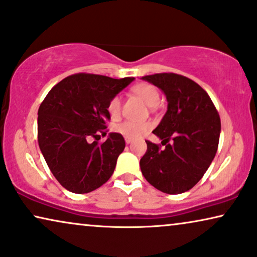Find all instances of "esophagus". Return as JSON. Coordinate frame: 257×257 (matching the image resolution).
Wrapping results in <instances>:
<instances>
[{"instance_id":"esophagus-1","label":"esophagus","mask_w":257,"mask_h":257,"mask_svg":"<svg viewBox=\"0 0 257 257\" xmlns=\"http://www.w3.org/2000/svg\"><path fill=\"white\" fill-rule=\"evenodd\" d=\"M125 143L128 145V144L132 143V139H131V138H125Z\"/></svg>"}]
</instances>
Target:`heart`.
<instances>
[{
  "mask_svg": "<svg viewBox=\"0 0 257 257\" xmlns=\"http://www.w3.org/2000/svg\"><path fill=\"white\" fill-rule=\"evenodd\" d=\"M132 92L139 97L147 106L153 107L157 106L159 103V92L158 90L151 84L142 83L137 84L132 87ZM108 113L112 118H117L120 114L121 111V98L119 96H114L108 101L107 105ZM152 127V124L150 121H135V120H125L115 126V131L120 135L125 136L126 138L136 139L142 137L144 133H146Z\"/></svg>",
  "mask_w": 257,
  "mask_h": 257,
  "instance_id": "1",
  "label": "heart"
}]
</instances>
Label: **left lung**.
Wrapping results in <instances>:
<instances>
[{"label": "left lung", "instance_id": "1", "mask_svg": "<svg viewBox=\"0 0 257 257\" xmlns=\"http://www.w3.org/2000/svg\"><path fill=\"white\" fill-rule=\"evenodd\" d=\"M163 91L167 111L153 133L164 150L146 142L142 173L166 194H181L198 184L215 157L221 121L212 99L199 84L177 73L142 77ZM172 139V143L168 142Z\"/></svg>", "mask_w": 257, "mask_h": 257}]
</instances>
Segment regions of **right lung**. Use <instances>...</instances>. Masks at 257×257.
<instances>
[{
	"label": "right lung",
	"mask_w": 257,
	"mask_h": 257,
	"mask_svg": "<svg viewBox=\"0 0 257 257\" xmlns=\"http://www.w3.org/2000/svg\"><path fill=\"white\" fill-rule=\"evenodd\" d=\"M133 79L77 73L56 84L44 98L38 108V145L51 173L65 189L90 193L113 174L125 149L122 136L108 133L101 145L90 139L106 136L108 101Z\"/></svg>",
	"instance_id": "add662e5"
}]
</instances>
